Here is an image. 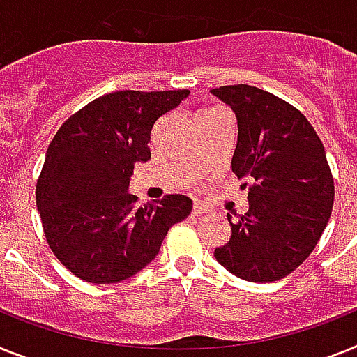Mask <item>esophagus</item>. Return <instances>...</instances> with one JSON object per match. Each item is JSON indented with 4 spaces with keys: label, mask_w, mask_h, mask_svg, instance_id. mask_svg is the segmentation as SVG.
Returning a JSON list of instances; mask_svg holds the SVG:
<instances>
[{
    "label": "esophagus",
    "mask_w": 357,
    "mask_h": 357,
    "mask_svg": "<svg viewBox=\"0 0 357 357\" xmlns=\"http://www.w3.org/2000/svg\"><path fill=\"white\" fill-rule=\"evenodd\" d=\"M191 213L195 215V217H200V215H204L206 213V206L200 204V202H195V204H193V210H191Z\"/></svg>",
    "instance_id": "1"
}]
</instances>
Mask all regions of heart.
I'll use <instances>...</instances> for the list:
<instances>
[{"instance_id": "heart-1", "label": "heart", "mask_w": 357, "mask_h": 357, "mask_svg": "<svg viewBox=\"0 0 357 357\" xmlns=\"http://www.w3.org/2000/svg\"><path fill=\"white\" fill-rule=\"evenodd\" d=\"M225 113H226V111L222 107H210V109H206V111H202V113H200L199 120L210 119V116H217V114H225Z\"/></svg>"}]
</instances>
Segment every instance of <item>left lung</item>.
Here are the masks:
<instances>
[{
    "label": "left lung",
    "instance_id": "left-lung-1",
    "mask_svg": "<svg viewBox=\"0 0 357 357\" xmlns=\"http://www.w3.org/2000/svg\"><path fill=\"white\" fill-rule=\"evenodd\" d=\"M213 94L237 116L231 169L250 204L237 220L228 215L231 238L215 257L246 281H279L305 263L331 219L334 178L325 146L305 114L275 94L244 84Z\"/></svg>",
    "mask_w": 357,
    "mask_h": 357
}]
</instances>
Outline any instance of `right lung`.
Listing matches in <instances>:
<instances>
[{"label":"right lung","instance_id":"obj_1","mask_svg":"<svg viewBox=\"0 0 357 357\" xmlns=\"http://www.w3.org/2000/svg\"><path fill=\"white\" fill-rule=\"evenodd\" d=\"M190 94L116 91L70 114L52 138L36 182L49 248L76 278L120 282L160 252L169 228L190 215L191 199L166 195L138 206L128 193L137 162L151 158V129Z\"/></svg>","mask_w":357,"mask_h":357}]
</instances>
